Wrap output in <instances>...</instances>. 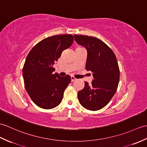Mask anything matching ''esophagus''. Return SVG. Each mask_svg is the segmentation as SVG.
<instances>
[{"mask_svg": "<svg viewBox=\"0 0 147 147\" xmlns=\"http://www.w3.org/2000/svg\"><path fill=\"white\" fill-rule=\"evenodd\" d=\"M71 81H72V82L74 81L75 80H76V78H75L74 76H71Z\"/></svg>", "mask_w": 147, "mask_h": 147, "instance_id": "esophagus-1", "label": "esophagus"}]
</instances>
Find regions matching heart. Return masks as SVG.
Masks as SVG:
<instances>
[{
  "mask_svg": "<svg viewBox=\"0 0 147 147\" xmlns=\"http://www.w3.org/2000/svg\"><path fill=\"white\" fill-rule=\"evenodd\" d=\"M78 48H80V47H78Z\"/></svg>",
  "mask_w": 147,
  "mask_h": 147,
  "instance_id": "1",
  "label": "heart"
}]
</instances>
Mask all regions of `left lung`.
Returning a JSON list of instances; mask_svg holds the SVG:
<instances>
[{"label": "left lung", "instance_id": "left-lung-1", "mask_svg": "<svg viewBox=\"0 0 147 147\" xmlns=\"http://www.w3.org/2000/svg\"><path fill=\"white\" fill-rule=\"evenodd\" d=\"M76 42L87 49L86 69L91 71V84L84 83L78 92L80 104L87 110L96 111L107 105L117 90L120 80V69L113 51L96 37L74 35Z\"/></svg>", "mask_w": 147, "mask_h": 147}]
</instances>
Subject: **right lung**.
I'll list each match as a JSON object with an SVG mask.
<instances>
[{
  "label": "right lung",
  "instance_id": "1",
  "mask_svg": "<svg viewBox=\"0 0 147 147\" xmlns=\"http://www.w3.org/2000/svg\"><path fill=\"white\" fill-rule=\"evenodd\" d=\"M72 34L56 35L40 40L32 47L24 64V86L32 101L43 109H52L63 100L71 77L53 74V67L64 50L73 42Z\"/></svg>",
  "mask_w": 147,
  "mask_h": 147
}]
</instances>
